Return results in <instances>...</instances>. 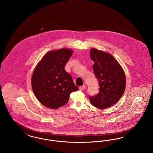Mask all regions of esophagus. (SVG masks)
Masks as SVG:
<instances>
[{
  "mask_svg": "<svg viewBox=\"0 0 153 153\" xmlns=\"http://www.w3.org/2000/svg\"><path fill=\"white\" fill-rule=\"evenodd\" d=\"M85 88V85H82V86H80V87H79V89H80V91H82Z\"/></svg>",
  "mask_w": 153,
  "mask_h": 153,
  "instance_id": "1",
  "label": "esophagus"
}]
</instances>
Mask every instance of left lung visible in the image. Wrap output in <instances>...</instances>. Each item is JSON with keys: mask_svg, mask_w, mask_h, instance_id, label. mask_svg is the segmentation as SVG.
Returning a JSON list of instances; mask_svg holds the SVG:
<instances>
[{"mask_svg": "<svg viewBox=\"0 0 153 153\" xmlns=\"http://www.w3.org/2000/svg\"><path fill=\"white\" fill-rule=\"evenodd\" d=\"M90 56L94 61L93 70L100 88L97 95L89 96V100L95 107L105 109L122 96L126 88V76L122 66L108 53L92 48Z\"/></svg>", "mask_w": 153, "mask_h": 153, "instance_id": "obj_1", "label": "left lung"}]
</instances>
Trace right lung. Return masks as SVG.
Returning a JSON list of instances; mask_svg holds the SVG:
<instances>
[{
    "label": "right lung",
    "instance_id": "obj_1",
    "mask_svg": "<svg viewBox=\"0 0 153 153\" xmlns=\"http://www.w3.org/2000/svg\"><path fill=\"white\" fill-rule=\"evenodd\" d=\"M73 51L68 49L46 53L36 66L31 78V86L42 104L56 109L68 102L69 95L79 89L71 75L65 70Z\"/></svg>",
    "mask_w": 153,
    "mask_h": 153
}]
</instances>
